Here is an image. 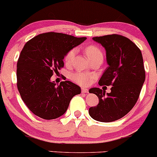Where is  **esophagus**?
Returning <instances> with one entry per match:
<instances>
[{
	"label": "esophagus",
	"mask_w": 157,
	"mask_h": 157,
	"mask_svg": "<svg viewBox=\"0 0 157 157\" xmlns=\"http://www.w3.org/2000/svg\"><path fill=\"white\" fill-rule=\"evenodd\" d=\"M81 91H82V93H89V89H88L87 88H85V87L81 88Z\"/></svg>",
	"instance_id": "34e87169"
}]
</instances>
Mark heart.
I'll list each match as a JSON object with an SVG mask.
<instances>
[{"label": "heart", "instance_id": "b5f03b06", "mask_svg": "<svg viewBox=\"0 0 157 157\" xmlns=\"http://www.w3.org/2000/svg\"><path fill=\"white\" fill-rule=\"evenodd\" d=\"M85 53H86L88 58L89 59V60L98 58V57L102 59V57H103L101 50L97 46H94V45L86 46V48H85ZM75 54H76L75 49L73 48V49L69 50L65 56V63L66 65H71L75 56ZM93 75L88 72H83V71H77V72L73 73L71 75V80L74 82H77V84L81 85V86H87V85H89L91 82V80H93Z\"/></svg>", "mask_w": 157, "mask_h": 157}]
</instances>
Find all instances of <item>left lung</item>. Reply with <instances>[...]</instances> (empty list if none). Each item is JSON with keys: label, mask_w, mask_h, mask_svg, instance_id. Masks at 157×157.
<instances>
[{"label": "left lung", "mask_w": 157, "mask_h": 157, "mask_svg": "<svg viewBox=\"0 0 157 157\" xmlns=\"http://www.w3.org/2000/svg\"><path fill=\"white\" fill-rule=\"evenodd\" d=\"M93 40L105 48L109 65L99 85L112 87L106 94L100 88L89 90L98 97L99 103L89 113L97 121L113 122L127 114L137 101L145 79L143 58L136 45L124 36L113 34Z\"/></svg>", "instance_id": "left-lung-1"}]
</instances>
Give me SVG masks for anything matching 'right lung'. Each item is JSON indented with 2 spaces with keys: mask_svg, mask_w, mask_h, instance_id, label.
Wrapping results in <instances>:
<instances>
[{
  "mask_svg": "<svg viewBox=\"0 0 157 157\" xmlns=\"http://www.w3.org/2000/svg\"><path fill=\"white\" fill-rule=\"evenodd\" d=\"M86 37L47 32L35 36L23 46L17 63V86L23 101L34 114L44 120L60 117L72 97L81 93L71 81L56 86L51 77L63 67L67 52Z\"/></svg>",
  "mask_w": 157,
  "mask_h": 157,
  "instance_id": "1",
  "label": "right lung"
}]
</instances>
